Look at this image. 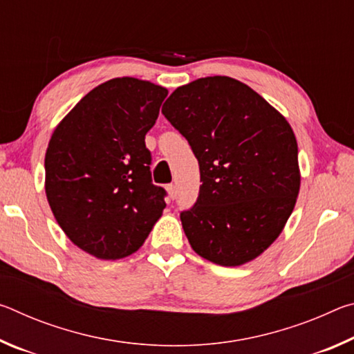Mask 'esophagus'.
I'll use <instances>...</instances> for the list:
<instances>
[{
  "mask_svg": "<svg viewBox=\"0 0 354 354\" xmlns=\"http://www.w3.org/2000/svg\"><path fill=\"white\" fill-rule=\"evenodd\" d=\"M167 192H169V196H170L171 200L176 198V185L175 184L167 185Z\"/></svg>",
  "mask_w": 354,
  "mask_h": 354,
  "instance_id": "esophagus-1",
  "label": "esophagus"
}]
</instances>
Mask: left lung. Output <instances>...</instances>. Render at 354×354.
Returning a JSON list of instances; mask_svg holds the SVG:
<instances>
[{
    "label": "left lung",
    "mask_w": 354,
    "mask_h": 354,
    "mask_svg": "<svg viewBox=\"0 0 354 354\" xmlns=\"http://www.w3.org/2000/svg\"><path fill=\"white\" fill-rule=\"evenodd\" d=\"M162 113L200 165L198 198L179 215L192 248L225 267L253 261L277 241L297 203L298 147L290 124L227 76L178 87Z\"/></svg>",
    "instance_id": "8db88e82"
}]
</instances>
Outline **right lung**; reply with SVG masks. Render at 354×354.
<instances>
[{
    "instance_id": "obj_1",
    "label": "right lung",
    "mask_w": 354,
    "mask_h": 354,
    "mask_svg": "<svg viewBox=\"0 0 354 354\" xmlns=\"http://www.w3.org/2000/svg\"><path fill=\"white\" fill-rule=\"evenodd\" d=\"M167 88L115 77L88 92L57 124L45 154V192L59 226L98 259L142 247L165 207L151 181L145 136Z\"/></svg>"
}]
</instances>
